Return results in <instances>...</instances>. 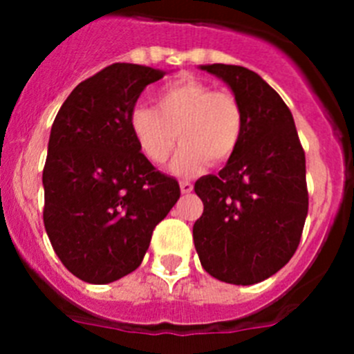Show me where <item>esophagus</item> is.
Returning <instances> with one entry per match:
<instances>
[{
	"label": "esophagus",
	"instance_id": "34e87169",
	"mask_svg": "<svg viewBox=\"0 0 354 354\" xmlns=\"http://www.w3.org/2000/svg\"><path fill=\"white\" fill-rule=\"evenodd\" d=\"M180 192H183V195H189L193 192V184L187 183V180H180Z\"/></svg>",
	"mask_w": 354,
	"mask_h": 354
}]
</instances>
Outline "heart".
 <instances>
[{"label":"heart","instance_id":"heart-1","mask_svg":"<svg viewBox=\"0 0 354 354\" xmlns=\"http://www.w3.org/2000/svg\"><path fill=\"white\" fill-rule=\"evenodd\" d=\"M129 129L142 154L154 165L170 158L177 138L183 142L170 170L193 177L212 161L223 165L236 154L243 136V109L228 92H212L192 76L174 80L156 92V108L136 104Z\"/></svg>","mask_w":354,"mask_h":354}]
</instances>
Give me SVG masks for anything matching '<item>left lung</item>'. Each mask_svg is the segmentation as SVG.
<instances>
[{"label":"left lung","mask_w":354,"mask_h":354,"mask_svg":"<svg viewBox=\"0 0 354 354\" xmlns=\"http://www.w3.org/2000/svg\"><path fill=\"white\" fill-rule=\"evenodd\" d=\"M198 68L232 90L243 136L220 174L195 183L204 212L193 241L211 277L253 286L282 270L299 245L308 212L305 152L290 109L257 72L225 64Z\"/></svg>","instance_id":"obj_1"}]
</instances>
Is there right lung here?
<instances>
[{"label":"right lung","mask_w":354,"mask_h":354,"mask_svg":"<svg viewBox=\"0 0 354 354\" xmlns=\"http://www.w3.org/2000/svg\"><path fill=\"white\" fill-rule=\"evenodd\" d=\"M165 74L109 65L77 84L53 122L44 225L62 264L83 282L104 286L133 273L180 196L179 183L152 167L129 129L138 97Z\"/></svg>","instance_id":"1"}]
</instances>
